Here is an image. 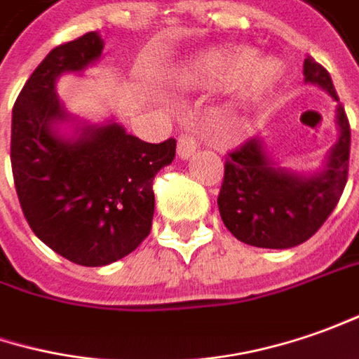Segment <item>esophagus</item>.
Here are the masks:
<instances>
[{"label": "esophagus", "mask_w": 359, "mask_h": 359, "mask_svg": "<svg viewBox=\"0 0 359 359\" xmlns=\"http://www.w3.org/2000/svg\"><path fill=\"white\" fill-rule=\"evenodd\" d=\"M198 149V141L192 135H180L179 137V156L180 158H191Z\"/></svg>", "instance_id": "1"}]
</instances>
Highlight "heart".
Segmentation results:
<instances>
[{
  "mask_svg": "<svg viewBox=\"0 0 359 359\" xmlns=\"http://www.w3.org/2000/svg\"><path fill=\"white\" fill-rule=\"evenodd\" d=\"M252 61L248 49H230V51H208L196 57L187 71V79L194 85H226L238 79L242 71ZM280 75L278 63L274 59H262L254 63L244 75L242 95L246 99H260L276 83Z\"/></svg>",
  "mask_w": 359,
  "mask_h": 359,
  "instance_id": "heart-1",
  "label": "heart"
}]
</instances>
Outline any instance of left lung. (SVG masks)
Returning <instances> with one entry per match:
<instances>
[{"label":"left lung","mask_w":359,"mask_h":359,"mask_svg":"<svg viewBox=\"0 0 359 359\" xmlns=\"http://www.w3.org/2000/svg\"><path fill=\"white\" fill-rule=\"evenodd\" d=\"M304 79L324 87L338 101L332 77L314 57L304 59ZM340 139L332 147L326 170L296 177L276 168L258 139L230 151L218 192L224 226L244 244L258 248H292L314 236L340 201L350 167V121L338 105Z\"/></svg>","instance_id":"8db88e82"}]
</instances>
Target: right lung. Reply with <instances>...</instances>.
Here are the masks:
<instances>
[{
    "label": "right lung",
    "instance_id": "obj_1",
    "mask_svg": "<svg viewBox=\"0 0 359 359\" xmlns=\"http://www.w3.org/2000/svg\"><path fill=\"white\" fill-rule=\"evenodd\" d=\"M103 51L95 32L57 45L23 85L11 117V170L23 217L51 250L81 266L125 258L153 224V180L175 158L177 141L144 142L118 125L85 127L77 141L53 130L65 111L55 79Z\"/></svg>",
    "mask_w": 359,
    "mask_h": 359
}]
</instances>
